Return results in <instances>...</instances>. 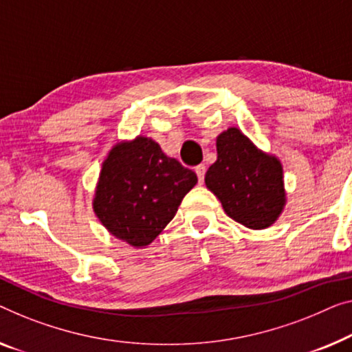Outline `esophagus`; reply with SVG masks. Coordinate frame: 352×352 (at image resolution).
<instances>
[{"label":"esophagus","instance_id":"34e87169","mask_svg":"<svg viewBox=\"0 0 352 352\" xmlns=\"http://www.w3.org/2000/svg\"><path fill=\"white\" fill-rule=\"evenodd\" d=\"M206 172H207V167L204 166V164L196 167V174H197V178H199V182H201V183L204 182V177H206Z\"/></svg>","mask_w":352,"mask_h":352}]
</instances>
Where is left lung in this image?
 Segmentation results:
<instances>
[{"mask_svg":"<svg viewBox=\"0 0 352 352\" xmlns=\"http://www.w3.org/2000/svg\"><path fill=\"white\" fill-rule=\"evenodd\" d=\"M217 153L206 185L228 217L248 229L270 228L287 201L281 161L258 148L239 128H228L218 135Z\"/></svg>","mask_w":352,"mask_h":352,"instance_id":"8db88e82","label":"left lung"}]
</instances>
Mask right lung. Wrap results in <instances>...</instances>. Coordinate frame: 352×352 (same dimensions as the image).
Instances as JSON below:
<instances>
[{
  "label": "right lung",
  "mask_w": 352,
  "mask_h": 352,
  "mask_svg": "<svg viewBox=\"0 0 352 352\" xmlns=\"http://www.w3.org/2000/svg\"><path fill=\"white\" fill-rule=\"evenodd\" d=\"M196 183V174L151 138L120 140L102 161L93 212L115 239L145 248L172 221Z\"/></svg>",
  "instance_id": "1"
}]
</instances>
